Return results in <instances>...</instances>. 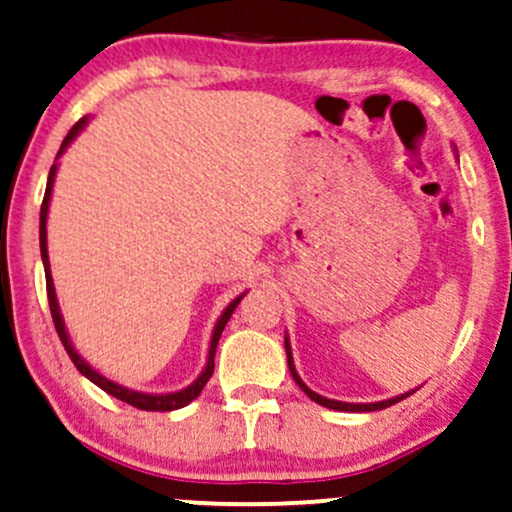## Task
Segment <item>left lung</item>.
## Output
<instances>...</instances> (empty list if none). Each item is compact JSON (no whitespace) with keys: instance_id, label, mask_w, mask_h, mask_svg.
I'll return each instance as SVG.
<instances>
[{"instance_id":"8db88e82","label":"left lung","mask_w":512,"mask_h":512,"mask_svg":"<svg viewBox=\"0 0 512 512\" xmlns=\"http://www.w3.org/2000/svg\"><path fill=\"white\" fill-rule=\"evenodd\" d=\"M286 358H289V370H291V375H293V380H296V385L301 387V390L305 392V395H308L310 399H313V402H317V404H322V407H327V409H334V411H378V409H385V407H392V404H397V402H402L404 397H409L411 392H407V395H399V397H395V399H385V402H375V404H349V402H334V399H327V397H320L317 395V392H313L310 390L308 385L303 383L301 378H298V373H296V368H293V358H291V346H289V339H286Z\"/></svg>"}]
</instances>
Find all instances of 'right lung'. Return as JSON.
<instances>
[{
	"label": "right lung",
	"mask_w": 512,
	"mask_h": 512,
	"mask_svg": "<svg viewBox=\"0 0 512 512\" xmlns=\"http://www.w3.org/2000/svg\"><path fill=\"white\" fill-rule=\"evenodd\" d=\"M86 125V117H81L76 125L69 129V134L64 137V142L60 146V151H57V156L62 154L64 149H67V144L72 142L76 134L81 132V127ZM55 173H57V166L50 168V175H48V187H45V197H43V207H40V255H43V264H45V286H48V301H50V315H52V322H55V330L60 334L62 344H64V351H67L69 358H72V363L76 368H79V373H84L91 383H96L101 390L108 392V395H113L120 399V402H127L132 404V407L137 409H144V411H173V409H180L185 407V404H190L192 399H195L199 392L204 390V385L209 383L211 373H214V354H216V344H219V337L223 332V327H226V322L231 320L233 310H236V305L240 303V298H236L231 305H228L226 310H223V315L219 317V322H216V330H214V337H211V346H209V361H207V368L202 370V375L192 383L190 387H185V390L180 392H173V395H144V392H134V390H127V387L113 383V380L103 378L101 373H96L88 363L81 358L79 354L74 351L72 342H69L67 337V330H64V322H62V315H60V305H57V298H55V286H52V276H50V262H48V238H45V221H48V204H50V192H52V182H55Z\"/></svg>",
	"instance_id": "add662e5"
}]
</instances>
